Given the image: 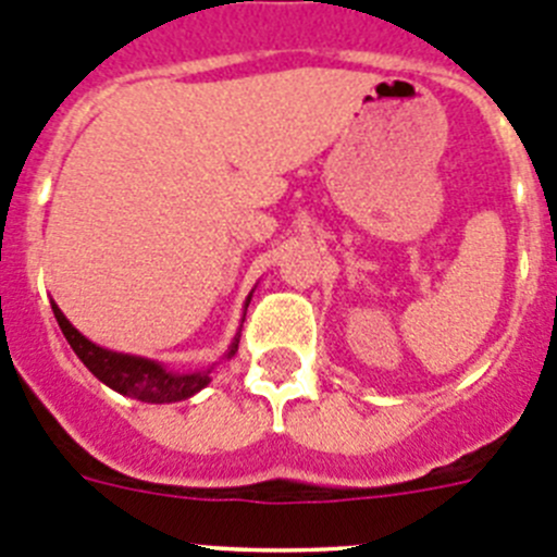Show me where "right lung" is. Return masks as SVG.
<instances>
[{
  "mask_svg": "<svg viewBox=\"0 0 557 557\" xmlns=\"http://www.w3.org/2000/svg\"><path fill=\"white\" fill-rule=\"evenodd\" d=\"M249 305V299H247ZM54 319H58L60 330L66 335V341L72 344V349L77 352V358L88 366V372L94 377L102 380L104 385H110L113 391L124 394V397L141 399V403L163 405V403H180V399L194 397L197 391H202L210 383V369L194 374H177L163 369L160 363L149 358H138V355H124L113 352V349L97 347L94 341L85 338L72 322H69L63 310L52 302ZM238 335L233 338L227 349V358H233L238 352Z\"/></svg>",
  "mask_w": 557,
  "mask_h": 557,
  "instance_id": "obj_1",
  "label": "right lung"
}]
</instances>
